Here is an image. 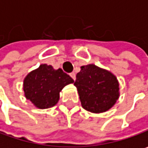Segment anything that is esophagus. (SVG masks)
Masks as SVG:
<instances>
[{"label": "esophagus", "instance_id": "obj_1", "mask_svg": "<svg viewBox=\"0 0 148 148\" xmlns=\"http://www.w3.org/2000/svg\"><path fill=\"white\" fill-rule=\"evenodd\" d=\"M70 76H71V77H72V79H74V80H75V79H76V76H75V74H74V72H73V73H71V74H70Z\"/></svg>", "mask_w": 148, "mask_h": 148}]
</instances>
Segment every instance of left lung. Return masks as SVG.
Here are the masks:
<instances>
[{"mask_svg": "<svg viewBox=\"0 0 148 148\" xmlns=\"http://www.w3.org/2000/svg\"><path fill=\"white\" fill-rule=\"evenodd\" d=\"M74 85L82 107L93 113L110 110L119 98V84L116 76L94 64L80 67Z\"/></svg>", "mask_w": 148, "mask_h": 148, "instance_id": "obj_1", "label": "left lung"}]
</instances>
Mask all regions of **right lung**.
Wrapping results in <instances>:
<instances>
[{
	"mask_svg": "<svg viewBox=\"0 0 148 148\" xmlns=\"http://www.w3.org/2000/svg\"><path fill=\"white\" fill-rule=\"evenodd\" d=\"M74 79L62 69L55 70L52 66L42 64L24 79V92L27 99L39 109L56 105L62 88Z\"/></svg>",
	"mask_w": 148,
	"mask_h": 148,
	"instance_id": "obj_1",
	"label": "right lung"
}]
</instances>
